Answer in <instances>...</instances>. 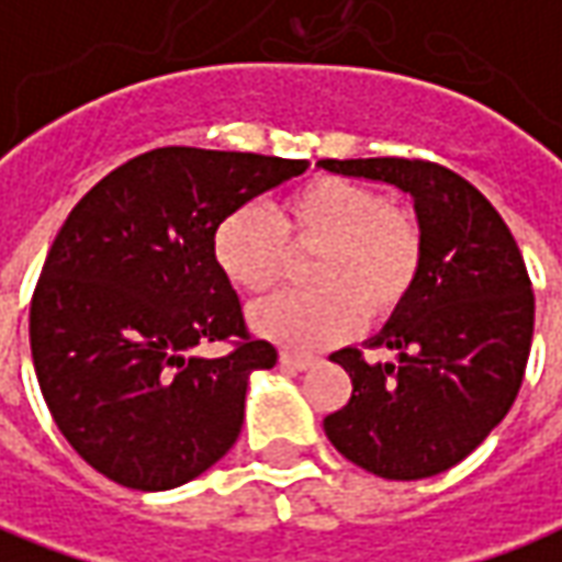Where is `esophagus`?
I'll use <instances>...</instances> for the list:
<instances>
[{
  "label": "esophagus",
  "mask_w": 562,
  "mask_h": 562,
  "mask_svg": "<svg viewBox=\"0 0 562 562\" xmlns=\"http://www.w3.org/2000/svg\"><path fill=\"white\" fill-rule=\"evenodd\" d=\"M280 364L285 367V370H310V367L316 364V358H310V355L282 352V355H280Z\"/></svg>",
  "instance_id": "1"
}]
</instances>
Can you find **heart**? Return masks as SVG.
<instances>
[{
	"label": "heart",
	"instance_id": "1",
	"mask_svg": "<svg viewBox=\"0 0 562 562\" xmlns=\"http://www.w3.org/2000/svg\"><path fill=\"white\" fill-rule=\"evenodd\" d=\"M289 246H316L310 289H292L249 310V325L289 349H318L385 318L413 292L422 270V228L413 213L382 204L370 186L313 177L282 198L273 216L237 207L213 232V258L244 292H268L289 268Z\"/></svg>",
	"mask_w": 562,
	"mask_h": 562
}]
</instances>
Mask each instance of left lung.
<instances>
[{"instance_id": "left-lung-1", "label": "left lung", "mask_w": 562, "mask_h": 562, "mask_svg": "<svg viewBox=\"0 0 562 562\" xmlns=\"http://www.w3.org/2000/svg\"><path fill=\"white\" fill-rule=\"evenodd\" d=\"M322 171L394 186L413 198L422 270L370 349L330 355L352 379L325 418L342 458L379 479L415 482L451 470L506 418L532 342V289L494 204L442 165L422 159H322Z\"/></svg>"}]
</instances>
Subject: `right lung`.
Returning <instances> with one entry per match:
<instances>
[{
  "label": "right lung",
  "instance_id": "add662e5",
  "mask_svg": "<svg viewBox=\"0 0 562 562\" xmlns=\"http://www.w3.org/2000/svg\"><path fill=\"white\" fill-rule=\"evenodd\" d=\"M306 168L258 153L149 149L68 213L32 294L30 342L47 409L92 470L132 491H171L234 446L249 376L277 364V349L246 337L213 232ZM228 336L241 340L232 356L191 355Z\"/></svg>",
  "mask_w": 562,
  "mask_h": 562
}]
</instances>
